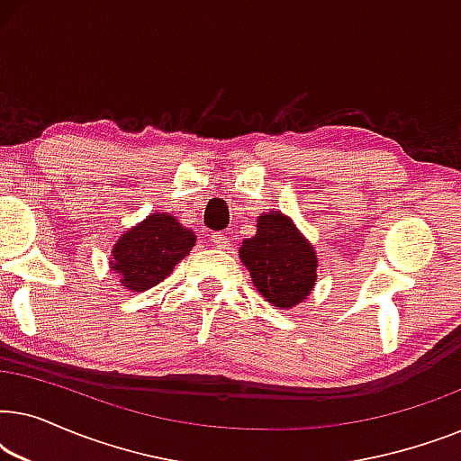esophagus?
Instances as JSON below:
<instances>
[{"label":"esophagus","instance_id":"1","mask_svg":"<svg viewBox=\"0 0 461 461\" xmlns=\"http://www.w3.org/2000/svg\"><path fill=\"white\" fill-rule=\"evenodd\" d=\"M212 243L216 245L218 249H229L230 248V237L226 232H213Z\"/></svg>","mask_w":461,"mask_h":461}]
</instances>
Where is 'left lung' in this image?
<instances>
[{
    "label": "left lung",
    "mask_w": 461,
    "mask_h": 461,
    "mask_svg": "<svg viewBox=\"0 0 461 461\" xmlns=\"http://www.w3.org/2000/svg\"><path fill=\"white\" fill-rule=\"evenodd\" d=\"M239 256L251 281L273 306L292 308L311 294L317 279V256L283 213H264L256 237L245 239Z\"/></svg>",
    "instance_id": "1"
}]
</instances>
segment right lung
<instances>
[{
  "label": "right lung",
  "instance_id": "obj_1",
  "mask_svg": "<svg viewBox=\"0 0 461 461\" xmlns=\"http://www.w3.org/2000/svg\"><path fill=\"white\" fill-rule=\"evenodd\" d=\"M194 245V235L169 213H153L130 229L113 249V270L122 275L123 287L144 292L172 273Z\"/></svg>",
  "mask_w": 461,
  "mask_h": 461
}]
</instances>
